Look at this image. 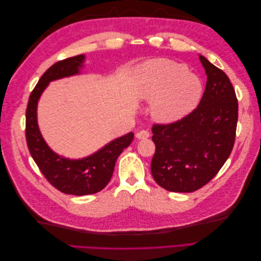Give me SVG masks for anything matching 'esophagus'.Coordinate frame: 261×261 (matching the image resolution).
<instances>
[{
	"label": "esophagus",
	"mask_w": 261,
	"mask_h": 261,
	"mask_svg": "<svg viewBox=\"0 0 261 261\" xmlns=\"http://www.w3.org/2000/svg\"><path fill=\"white\" fill-rule=\"evenodd\" d=\"M149 137H150V133L148 130H145V129L140 130L136 134V138H138V139H147Z\"/></svg>",
	"instance_id": "obj_1"
}]
</instances>
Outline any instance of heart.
<instances>
[{
    "instance_id": "heart-1",
    "label": "heart",
    "mask_w": 261,
    "mask_h": 261,
    "mask_svg": "<svg viewBox=\"0 0 261 261\" xmlns=\"http://www.w3.org/2000/svg\"><path fill=\"white\" fill-rule=\"evenodd\" d=\"M133 87L139 99L152 102L153 118L163 123L191 113L202 94L199 78L188 73L186 65L167 59L149 61L138 67Z\"/></svg>"
}]
</instances>
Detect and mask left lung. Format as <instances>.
Returning <instances> with one entry per match:
<instances>
[{
  "label": "left lung",
  "instance_id": "obj_1",
  "mask_svg": "<svg viewBox=\"0 0 261 261\" xmlns=\"http://www.w3.org/2000/svg\"><path fill=\"white\" fill-rule=\"evenodd\" d=\"M206 89L194 111L169 124H153L155 152L151 173L158 185L175 193H192L215 177L235 143L239 103L222 69L202 55Z\"/></svg>",
  "mask_w": 261,
  "mask_h": 261
}]
</instances>
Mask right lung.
Segmentation results:
<instances>
[{
	"label": "right lung",
	"mask_w": 261,
	"mask_h": 261,
	"mask_svg": "<svg viewBox=\"0 0 261 261\" xmlns=\"http://www.w3.org/2000/svg\"><path fill=\"white\" fill-rule=\"evenodd\" d=\"M84 60V55H77L59 61L46 69L31 91L26 110V140L31 156L53 187L64 194L75 196L102 191L112 177L118 155L130 145L134 138V134L128 133L81 160L60 156L45 144L37 123L38 100L50 82L80 73Z\"/></svg>",
	"instance_id": "right-lung-1"
}]
</instances>
